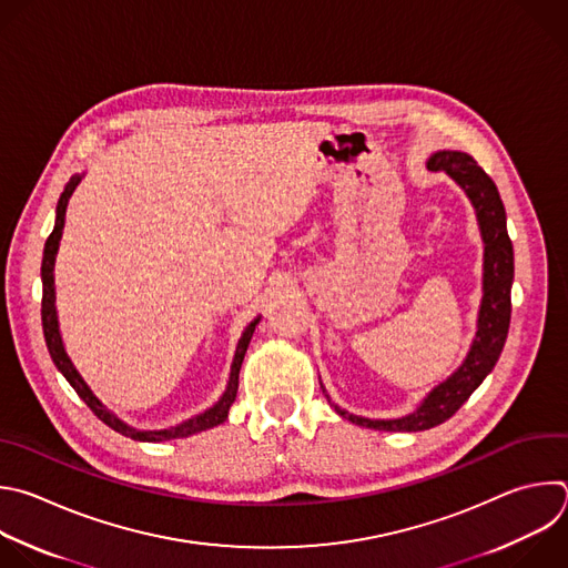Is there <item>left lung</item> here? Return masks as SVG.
Segmentation results:
<instances>
[{"label":"left lung","instance_id":"8db88e82","mask_svg":"<svg viewBox=\"0 0 568 568\" xmlns=\"http://www.w3.org/2000/svg\"><path fill=\"white\" fill-rule=\"evenodd\" d=\"M428 166L433 171H446L453 175L473 201L477 210V221L484 236V298L479 310V329L477 338L462 363V367L450 376L446 384L435 388L428 399L422 404L417 413L404 419L390 422H372L347 410H341L336 404L334 410L363 428L374 430H428L446 419H450L468 397L479 388L486 374L495 367L501 347L506 343L508 325H510V285H513V243L506 232V212L499 199L493 178L468 155L462 151H439L430 158Z\"/></svg>","mask_w":568,"mask_h":568}]
</instances>
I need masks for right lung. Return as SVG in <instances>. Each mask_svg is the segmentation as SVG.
<instances>
[{
    "label": "right lung",
    "instance_id": "obj_1",
    "mask_svg": "<svg viewBox=\"0 0 568 568\" xmlns=\"http://www.w3.org/2000/svg\"><path fill=\"white\" fill-rule=\"evenodd\" d=\"M80 182V178H71L64 186V192L60 196V203H58V219H55V227L51 232V236L47 239V245H44V258H42V285H44V292H42V327H44V338H47V347L51 352V358L55 363V367L64 374V379L73 386V390L78 393V397L91 408V413L104 422L109 428H113L115 433L124 435V437H131L135 442H166V439H180V437H189L194 433H201V430H207V428H214L219 424H223L227 419V413H230V406L234 404L236 399V393H239V372H241V363L245 358V352H247V345L252 341V334L256 329V323H250V327L243 332L241 341H239V347H236V356H234V365H232V374H230V386L225 390V395L221 397V402L210 408L207 413L189 419L180 426H173L169 430H135V428H129L126 424H122L113 413H109L95 397L93 393L89 390V386L82 382V376L78 374V369L73 367L71 358L67 356L64 352V345H62V338H60V329H58V316H55V283H53V263H55V254H58V245H60V236H62V227H64V216H67V205H69V196L73 194L75 184Z\"/></svg>",
    "mask_w": 568,
    "mask_h": 568
}]
</instances>
